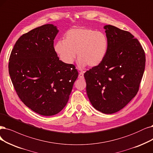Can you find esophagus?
Masks as SVG:
<instances>
[{
  "instance_id": "obj_1",
  "label": "esophagus",
  "mask_w": 153,
  "mask_h": 153,
  "mask_svg": "<svg viewBox=\"0 0 153 153\" xmlns=\"http://www.w3.org/2000/svg\"><path fill=\"white\" fill-rule=\"evenodd\" d=\"M79 79H84V73L82 72H80L79 74Z\"/></svg>"
}]
</instances>
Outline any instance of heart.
I'll return each instance as SVG.
<instances>
[{"label":"heart","instance_id":"b5f03b06","mask_svg":"<svg viewBox=\"0 0 153 153\" xmlns=\"http://www.w3.org/2000/svg\"><path fill=\"white\" fill-rule=\"evenodd\" d=\"M108 45V38L105 33L91 28L76 27L68 30L65 39L56 42L54 48L65 64L72 63L77 52L79 65L96 67L105 59Z\"/></svg>","mask_w":153,"mask_h":153}]
</instances>
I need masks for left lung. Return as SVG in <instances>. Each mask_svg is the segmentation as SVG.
Instances as JSON below:
<instances>
[{"mask_svg":"<svg viewBox=\"0 0 153 153\" xmlns=\"http://www.w3.org/2000/svg\"><path fill=\"white\" fill-rule=\"evenodd\" d=\"M108 52L98 66L84 73L86 92L94 108L111 114L125 107L137 94L145 69L144 51L128 31L104 26Z\"/></svg>","mask_w":153,"mask_h":153,"instance_id":"obj_1","label":"left lung"}]
</instances>
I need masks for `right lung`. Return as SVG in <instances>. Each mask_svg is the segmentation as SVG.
Instances as JSON below:
<instances>
[{
  "label": "right lung",
  "instance_id": "right-lung-1",
  "mask_svg": "<svg viewBox=\"0 0 153 153\" xmlns=\"http://www.w3.org/2000/svg\"><path fill=\"white\" fill-rule=\"evenodd\" d=\"M59 30L47 24L22 35L11 52L9 72L18 97L33 111L57 114L67 105L78 72L59 60L53 47Z\"/></svg>",
  "mask_w": 153,
  "mask_h": 153
}]
</instances>
